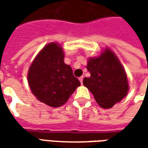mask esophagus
Masks as SVG:
<instances>
[{
  "label": "esophagus",
  "instance_id": "esophagus-1",
  "mask_svg": "<svg viewBox=\"0 0 148 148\" xmlns=\"http://www.w3.org/2000/svg\"><path fill=\"white\" fill-rule=\"evenodd\" d=\"M83 78H84L83 76H82V77H79V81H80L81 83H82V82H83Z\"/></svg>",
  "mask_w": 148,
  "mask_h": 148
}]
</instances>
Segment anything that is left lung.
<instances>
[{
  "mask_svg": "<svg viewBox=\"0 0 148 148\" xmlns=\"http://www.w3.org/2000/svg\"><path fill=\"white\" fill-rule=\"evenodd\" d=\"M86 68L90 77L84 78V86L101 108L110 109L126 97L129 90L127 74L110 49L106 47L99 56L89 58Z\"/></svg>",
  "mask_w": 148,
  "mask_h": 148,
  "instance_id": "left-lung-1",
  "label": "left lung"
}]
</instances>
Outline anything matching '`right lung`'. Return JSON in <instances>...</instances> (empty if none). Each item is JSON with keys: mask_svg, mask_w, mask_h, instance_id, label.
<instances>
[{"mask_svg": "<svg viewBox=\"0 0 148 148\" xmlns=\"http://www.w3.org/2000/svg\"><path fill=\"white\" fill-rule=\"evenodd\" d=\"M64 52L58 42L43 47L34 58L27 73V82L34 96L53 108L66 102L81 85L69 65L64 62Z\"/></svg>", "mask_w": 148, "mask_h": 148, "instance_id": "add662e5", "label": "right lung"}]
</instances>
